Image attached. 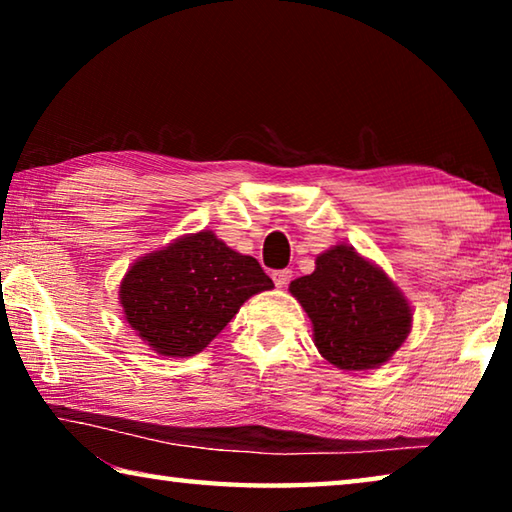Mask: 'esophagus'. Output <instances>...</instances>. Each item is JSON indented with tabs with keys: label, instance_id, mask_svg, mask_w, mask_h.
Masks as SVG:
<instances>
[{
	"label": "esophagus",
	"instance_id": "1",
	"mask_svg": "<svg viewBox=\"0 0 512 512\" xmlns=\"http://www.w3.org/2000/svg\"><path fill=\"white\" fill-rule=\"evenodd\" d=\"M291 277H293V271L291 268H282V271H275L273 273V282H275V287H287V284L291 282Z\"/></svg>",
	"mask_w": 512,
	"mask_h": 512
}]
</instances>
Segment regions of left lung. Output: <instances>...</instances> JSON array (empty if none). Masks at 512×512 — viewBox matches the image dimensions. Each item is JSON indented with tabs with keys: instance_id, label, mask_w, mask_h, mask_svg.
Here are the masks:
<instances>
[{
	"instance_id": "8db88e82",
	"label": "left lung",
	"mask_w": 512,
	"mask_h": 512,
	"mask_svg": "<svg viewBox=\"0 0 512 512\" xmlns=\"http://www.w3.org/2000/svg\"><path fill=\"white\" fill-rule=\"evenodd\" d=\"M289 291L307 311L318 352L341 370L381 366L411 332L409 300L352 246L320 253L314 273L293 280Z\"/></svg>"
}]
</instances>
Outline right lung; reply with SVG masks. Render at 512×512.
<instances>
[{
    "label": "right lung",
    "instance_id": "add662e5",
    "mask_svg": "<svg viewBox=\"0 0 512 512\" xmlns=\"http://www.w3.org/2000/svg\"><path fill=\"white\" fill-rule=\"evenodd\" d=\"M268 289L273 280L255 257L201 230L137 259L119 284V302L149 348L183 359L203 352L250 296Z\"/></svg>",
    "mask_w": 512,
    "mask_h": 512
}]
</instances>
